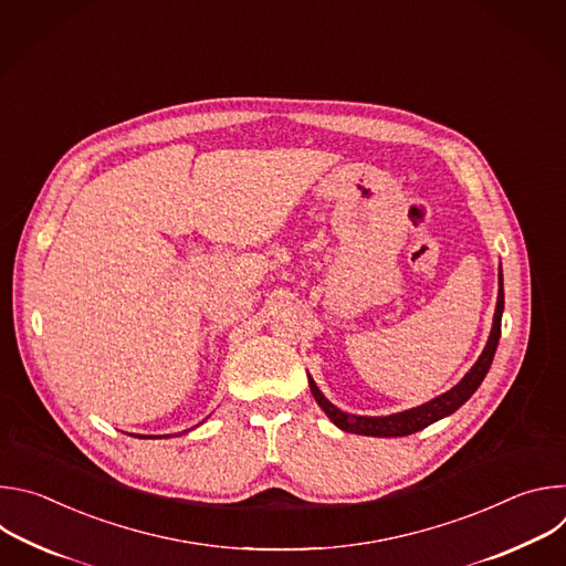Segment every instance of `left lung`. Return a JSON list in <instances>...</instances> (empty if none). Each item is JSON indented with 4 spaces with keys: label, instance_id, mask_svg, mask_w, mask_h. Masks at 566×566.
I'll return each instance as SVG.
<instances>
[{
    "label": "left lung",
    "instance_id": "obj_1",
    "mask_svg": "<svg viewBox=\"0 0 566 566\" xmlns=\"http://www.w3.org/2000/svg\"><path fill=\"white\" fill-rule=\"evenodd\" d=\"M502 313H504V277H502V264H500L497 306H495L493 327H491V336H489L486 347H483L476 363L470 367V371L452 389L434 396L432 400L423 402V406H419V408H410V410H402V412L387 415V417L349 415V412H343L340 408H336L334 402L319 391L315 380L308 376L311 394H313L317 406L322 408V412H325L329 417V421L336 428H340L343 432L363 434V437H408V434H415V432L437 423L439 419H446L452 412H457L463 406V402L476 391L481 380L486 378V374L493 365L497 345H500V336H502Z\"/></svg>",
    "mask_w": 566,
    "mask_h": 566
}]
</instances>
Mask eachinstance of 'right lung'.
I'll return each instance as SVG.
<instances>
[{"instance_id": "add662e5", "label": "right lung", "mask_w": 566, "mask_h": 566, "mask_svg": "<svg viewBox=\"0 0 566 566\" xmlns=\"http://www.w3.org/2000/svg\"><path fill=\"white\" fill-rule=\"evenodd\" d=\"M201 426V423H199ZM188 432V430H186ZM138 439H164V437H138Z\"/></svg>"}]
</instances>
